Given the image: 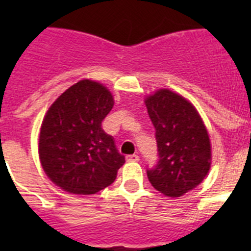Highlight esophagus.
Here are the masks:
<instances>
[{"label": "esophagus", "mask_w": 251, "mask_h": 251, "mask_svg": "<svg viewBox=\"0 0 251 251\" xmlns=\"http://www.w3.org/2000/svg\"><path fill=\"white\" fill-rule=\"evenodd\" d=\"M126 159H127L128 162H138L139 156H137V154H129V156L126 157Z\"/></svg>", "instance_id": "obj_1"}]
</instances>
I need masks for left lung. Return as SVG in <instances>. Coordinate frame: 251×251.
<instances>
[{
    "instance_id": "1",
    "label": "left lung",
    "mask_w": 251,
    "mask_h": 251,
    "mask_svg": "<svg viewBox=\"0 0 251 251\" xmlns=\"http://www.w3.org/2000/svg\"><path fill=\"white\" fill-rule=\"evenodd\" d=\"M156 129L158 162L147 170L157 191L179 197L202 182L211 165V146L200 114L188 100L168 89L146 98Z\"/></svg>"
}]
</instances>
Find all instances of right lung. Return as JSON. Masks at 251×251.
Returning a JSON list of instances; mask_svg holds the SVG:
<instances>
[{"label": "right lung", "mask_w": 251, "mask_h": 251, "mask_svg": "<svg viewBox=\"0 0 251 251\" xmlns=\"http://www.w3.org/2000/svg\"><path fill=\"white\" fill-rule=\"evenodd\" d=\"M114 100L105 86L80 80L49 108L39 139L46 176L64 191L92 195L114 182L126 162L101 128Z\"/></svg>", "instance_id": "1"}]
</instances>
